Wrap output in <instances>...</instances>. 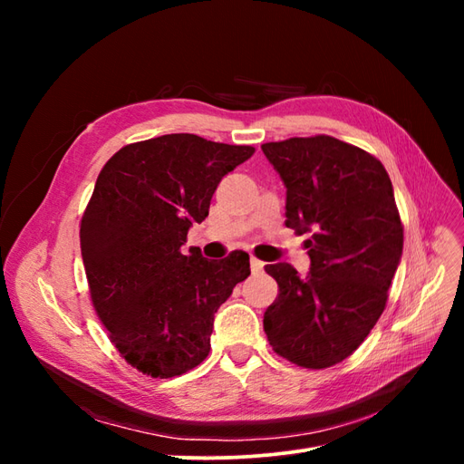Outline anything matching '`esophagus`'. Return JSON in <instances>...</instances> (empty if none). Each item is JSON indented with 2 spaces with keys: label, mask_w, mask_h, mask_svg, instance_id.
Masks as SVG:
<instances>
[{
  "label": "esophagus",
  "mask_w": 464,
  "mask_h": 464,
  "mask_svg": "<svg viewBox=\"0 0 464 464\" xmlns=\"http://www.w3.org/2000/svg\"><path fill=\"white\" fill-rule=\"evenodd\" d=\"M249 265H251V271H254V273H261L263 266H265V263L259 261L257 257H251V259H249Z\"/></svg>",
  "instance_id": "1"
}]
</instances>
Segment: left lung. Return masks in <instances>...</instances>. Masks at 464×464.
Segmentation results:
<instances>
[{"instance_id": "8db88e82", "label": "left lung", "mask_w": 464, "mask_h": 464, "mask_svg": "<svg viewBox=\"0 0 464 464\" xmlns=\"http://www.w3.org/2000/svg\"><path fill=\"white\" fill-rule=\"evenodd\" d=\"M286 186V227L307 240L310 273L265 265L278 285L263 329L278 356L323 370L348 358L387 304L402 256V222L375 157L331 135L261 145Z\"/></svg>"}]
</instances>
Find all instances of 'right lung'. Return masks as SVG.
<instances>
[{
  "mask_svg": "<svg viewBox=\"0 0 464 464\" xmlns=\"http://www.w3.org/2000/svg\"><path fill=\"white\" fill-rule=\"evenodd\" d=\"M256 152L172 133L125 145L98 174L81 218L91 300L110 341L150 377L181 375L208 356L218 307L249 276V256L184 251L220 179Z\"/></svg>",
  "mask_w": 464,
  "mask_h": 464,
  "instance_id": "right-lung-1",
  "label": "right lung"
}]
</instances>
